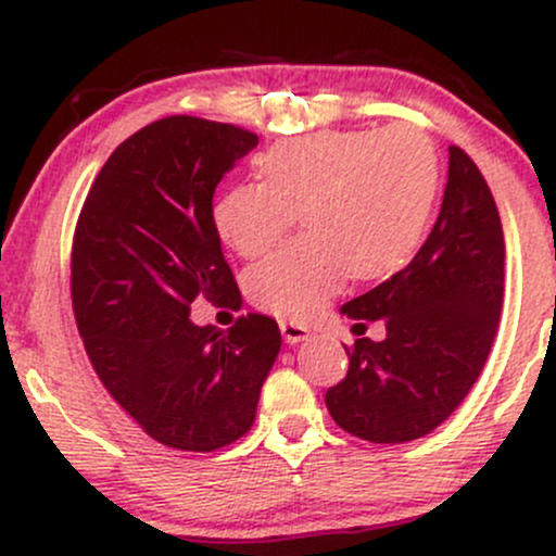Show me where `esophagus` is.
<instances>
[{
  "label": "esophagus",
  "instance_id": "34e87169",
  "mask_svg": "<svg viewBox=\"0 0 556 556\" xmlns=\"http://www.w3.org/2000/svg\"><path fill=\"white\" fill-rule=\"evenodd\" d=\"M279 329H282V337L287 344H298L303 340H308L311 329L305 327V324H298V321H279Z\"/></svg>",
  "mask_w": 556,
  "mask_h": 556
}]
</instances>
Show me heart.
Masks as SVG:
<instances>
[{
  "mask_svg": "<svg viewBox=\"0 0 556 556\" xmlns=\"http://www.w3.org/2000/svg\"><path fill=\"white\" fill-rule=\"evenodd\" d=\"M261 182H238L214 203L219 238L256 258L300 214L305 235L245 274L253 305L287 318L321 308L353 274L381 279L418 251L437 206L439 154L416 125L324 130L258 156Z\"/></svg>",
  "mask_w": 556,
  "mask_h": 556,
  "instance_id": "1",
  "label": "heart"
}]
</instances>
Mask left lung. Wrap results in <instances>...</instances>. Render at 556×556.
Instances as JSON below:
<instances>
[{
  "mask_svg": "<svg viewBox=\"0 0 556 556\" xmlns=\"http://www.w3.org/2000/svg\"><path fill=\"white\" fill-rule=\"evenodd\" d=\"M504 295V232L481 169L450 146L442 212L416 258L342 305L387 337L348 350V376L327 389L334 424L374 444L426 437L468 397L494 342Z\"/></svg>",
  "mask_w": 556,
  "mask_h": 556,
  "instance_id": "left-lung-1",
  "label": "left lung"
}]
</instances>
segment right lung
I'll return each instance as SVG.
<instances>
[{
  "label": "right lung",
  "instance_id": "1",
  "mask_svg": "<svg viewBox=\"0 0 556 556\" xmlns=\"http://www.w3.org/2000/svg\"><path fill=\"white\" fill-rule=\"evenodd\" d=\"M258 136L212 119H156L114 149L73 238V311L91 366L138 426L172 450L214 452L256 420L282 334L248 314L195 327V298L240 308L214 225V190Z\"/></svg>",
  "mask_w": 556,
  "mask_h": 556
}]
</instances>
